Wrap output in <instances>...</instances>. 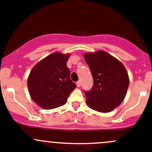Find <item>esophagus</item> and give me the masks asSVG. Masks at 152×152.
I'll return each instance as SVG.
<instances>
[{
  "instance_id": "obj_1",
  "label": "esophagus",
  "mask_w": 152,
  "mask_h": 152,
  "mask_svg": "<svg viewBox=\"0 0 152 152\" xmlns=\"http://www.w3.org/2000/svg\"><path fill=\"white\" fill-rule=\"evenodd\" d=\"M76 85H77V87H80L81 86V82H80V81H78V82H76Z\"/></svg>"
}]
</instances>
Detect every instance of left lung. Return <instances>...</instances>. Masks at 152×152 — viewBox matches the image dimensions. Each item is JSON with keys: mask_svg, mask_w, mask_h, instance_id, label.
<instances>
[{"mask_svg": "<svg viewBox=\"0 0 152 152\" xmlns=\"http://www.w3.org/2000/svg\"><path fill=\"white\" fill-rule=\"evenodd\" d=\"M94 79L90 91H85L87 104L91 108L107 113L123 101L129 85L126 68L117 58L104 51L85 53Z\"/></svg>", "mask_w": 152, "mask_h": 152, "instance_id": "1", "label": "left lung"}]
</instances>
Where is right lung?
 I'll return each mask as SVG.
<instances>
[{
    "label": "right lung",
    "instance_id": "right-lung-1",
    "mask_svg": "<svg viewBox=\"0 0 152 152\" xmlns=\"http://www.w3.org/2000/svg\"><path fill=\"white\" fill-rule=\"evenodd\" d=\"M69 54L54 53L32 68L27 81L32 99L41 107L53 109L65 104L76 85L67 67Z\"/></svg>",
    "mask_w": 152,
    "mask_h": 152
}]
</instances>
